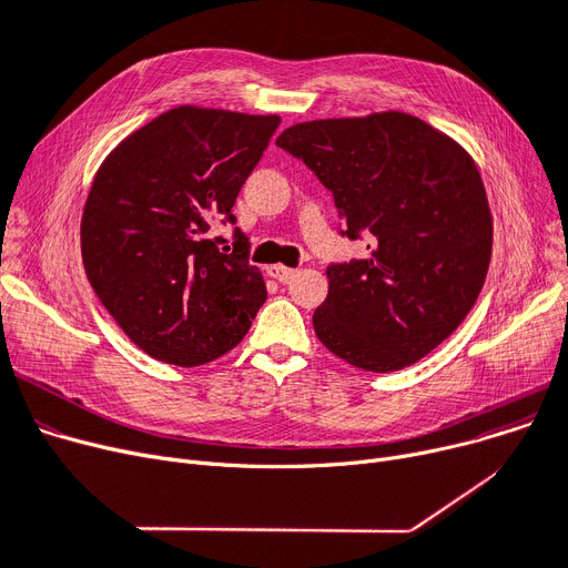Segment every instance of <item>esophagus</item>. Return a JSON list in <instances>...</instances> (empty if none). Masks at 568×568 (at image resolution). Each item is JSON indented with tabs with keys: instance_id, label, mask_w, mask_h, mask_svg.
Returning <instances> with one entry per match:
<instances>
[{
	"instance_id": "obj_1",
	"label": "esophagus",
	"mask_w": 568,
	"mask_h": 568,
	"mask_svg": "<svg viewBox=\"0 0 568 568\" xmlns=\"http://www.w3.org/2000/svg\"><path fill=\"white\" fill-rule=\"evenodd\" d=\"M268 274H272L281 283H287L290 278H294L296 268H290V266H283V264H274V266H268Z\"/></svg>"
}]
</instances>
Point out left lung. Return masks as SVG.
Returning a JSON list of instances; mask_svg holds the SVG:
<instances>
[{
  "label": "left lung",
  "instance_id": "1",
  "mask_svg": "<svg viewBox=\"0 0 568 568\" xmlns=\"http://www.w3.org/2000/svg\"><path fill=\"white\" fill-rule=\"evenodd\" d=\"M276 144L334 193L338 232L368 239L366 257L326 266L317 338L362 371L419 362L458 329L488 274L493 219L474 161L405 112L296 124Z\"/></svg>",
  "mask_w": 568,
  "mask_h": 568
}]
</instances>
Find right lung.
Wrapping results in <instances>:
<instances>
[{
	"label": "right lung",
	"mask_w": 568,
	"mask_h": 568,
	"mask_svg": "<svg viewBox=\"0 0 568 568\" xmlns=\"http://www.w3.org/2000/svg\"><path fill=\"white\" fill-rule=\"evenodd\" d=\"M276 114L174 108L129 135L97 172L82 214V262L101 304L149 356L214 362L266 302L232 204L278 129Z\"/></svg>",
	"instance_id": "1"
}]
</instances>
